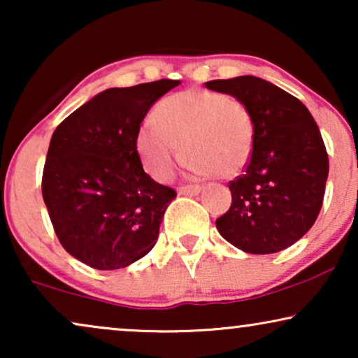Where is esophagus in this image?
Masks as SVG:
<instances>
[{
    "label": "esophagus",
    "instance_id": "1",
    "mask_svg": "<svg viewBox=\"0 0 358 358\" xmlns=\"http://www.w3.org/2000/svg\"><path fill=\"white\" fill-rule=\"evenodd\" d=\"M202 187L200 185H182V187H179L178 192L180 195H197Z\"/></svg>",
    "mask_w": 358,
    "mask_h": 358
}]
</instances>
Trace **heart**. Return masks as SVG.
Returning <instances> with one entry per match:
<instances>
[{
  "label": "heart",
  "mask_w": 358,
  "mask_h": 358,
  "mask_svg": "<svg viewBox=\"0 0 358 358\" xmlns=\"http://www.w3.org/2000/svg\"><path fill=\"white\" fill-rule=\"evenodd\" d=\"M153 119L140 125L135 145L155 179H169L182 151L189 169L200 176L234 178L251 161L256 127L248 107L234 97L205 90L180 91L156 104Z\"/></svg>",
  "instance_id": "1"
}]
</instances>
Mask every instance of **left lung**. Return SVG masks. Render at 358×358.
<instances>
[{
  "label": "left lung",
  "mask_w": 358,
  "mask_h": 358,
  "mask_svg": "<svg viewBox=\"0 0 358 358\" xmlns=\"http://www.w3.org/2000/svg\"><path fill=\"white\" fill-rule=\"evenodd\" d=\"M252 114L256 138L243 176L229 182L231 207L217 220L222 236L249 254L287 249L320 215L329 159L321 131L300 99L262 78L205 83Z\"/></svg>",
  "instance_id": "obj_1"
}]
</instances>
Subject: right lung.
<instances>
[{"label":"right lung","mask_w":358,"mask_h":358,"mask_svg":"<svg viewBox=\"0 0 358 358\" xmlns=\"http://www.w3.org/2000/svg\"><path fill=\"white\" fill-rule=\"evenodd\" d=\"M178 80L110 87L53 131L42 197L62 246L97 271L146 256L176 190L150 178L135 138L150 107Z\"/></svg>","instance_id":"1"}]
</instances>
